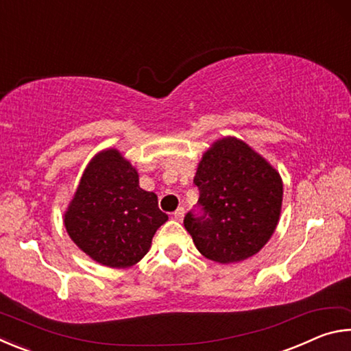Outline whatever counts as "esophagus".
<instances>
[{
  "label": "esophagus",
  "mask_w": 351,
  "mask_h": 351,
  "mask_svg": "<svg viewBox=\"0 0 351 351\" xmlns=\"http://www.w3.org/2000/svg\"><path fill=\"white\" fill-rule=\"evenodd\" d=\"M184 213H186V212H184L182 207H178V209L173 212V218H175V219H178V221H182Z\"/></svg>",
  "instance_id": "obj_1"
}]
</instances>
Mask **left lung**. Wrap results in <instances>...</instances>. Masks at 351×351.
I'll return each mask as SVG.
<instances>
[{
  "label": "left lung",
  "instance_id": "8db88e82",
  "mask_svg": "<svg viewBox=\"0 0 351 351\" xmlns=\"http://www.w3.org/2000/svg\"><path fill=\"white\" fill-rule=\"evenodd\" d=\"M193 182L203 213L189 212L184 228L206 258L239 263L269 241L280 219L282 176L245 141L226 136L213 142Z\"/></svg>",
  "mask_w": 351,
  "mask_h": 351
}]
</instances>
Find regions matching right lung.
<instances>
[{
  "instance_id": "right-lung-1",
  "label": "right lung",
  "mask_w": 351,
  "mask_h": 351,
  "mask_svg": "<svg viewBox=\"0 0 351 351\" xmlns=\"http://www.w3.org/2000/svg\"><path fill=\"white\" fill-rule=\"evenodd\" d=\"M167 219L156 193L141 189L138 170L117 148H105L88 162L63 215L77 247L117 269L144 258Z\"/></svg>"
}]
</instances>
